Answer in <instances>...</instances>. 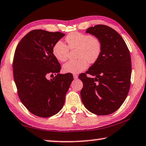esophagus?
Listing matches in <instances>:
<instances>
[{
  "label": "esophagus",
  "instance_id": "obj_1",
  "mask_svg": "<svg viewBox=\"0 0 146 146\" xmlns=\"http://www.w3.org/2000/svg\"><path fill=\"white\" fill-rule=\"evenodd\" d=\"M73 78H74V79H77L78 75H76V74H73Z\"/></svg>",
  "mask_w": 146,
  "mask_h": 146
}]
</instances>
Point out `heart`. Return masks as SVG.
Returning a JSON list of instances; mask_svg holds the SVG:
<instances>
[{"instance_id": "obj_1", "label": "heart", "mask_w": 146, "mask_h": 146, "mask_svg": "<svg viewBox=\"0 0 146 146\" xmlns=\"http://www.w3.org/2000/svg\"><path fill=\"white\" fill-rule=\"evenodd\" d=\"M68 47L62 41L59 40L53 47V54L56 60L64 62L68 59L69 48L77 49L78 60H71L64 64L62 70L65 73H78L85 70L88 62L95 63L99 58L102 45L99 39L88 34L73 32L66 37Z\"/></svg>"}]
</instances>
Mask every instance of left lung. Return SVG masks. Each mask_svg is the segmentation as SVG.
Here are the masks:
<instances>
[{
	"label": "left lung",
	"instance_id": "1",
	"mask_svg": "<svg viewBox=\"0 0 146 146\" xmlns=\"http://www.w3.org/2000/svg\"><path fill=\"white\" fill-rule=\"evenodd\" d=\"M86 33L99 39V58L78 78L82 81L81 99L86 108L97 115L111 114L119 108L129 92L131 61L129 49L118 32L106 25H97ZM89 74L92 77L88 78Z\"/></svg>",
	"mask_w": 146,
	"mask_h": 146
}]
</instances>
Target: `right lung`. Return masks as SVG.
I'll return each mask as SVG.
<instances>
[{"label":"right lung","instance_id":"right-lung-1","mask_svg":"<svg viewBox=\"0 0 146 146\" xmlns=\"http://www.w3.org/2000/svg\"><path fill=\"white\" fill-rule=\"evenodd\" d=\"M60 32L35 29L20 41L15 52L13 77L23 105L33 115L47 118L58 113L73 80L71 73L60 74V64L53 54ZM55 78L48 80V75Z\"/></svg>","mask_w":146,"mask_h":146}]
</instances>
